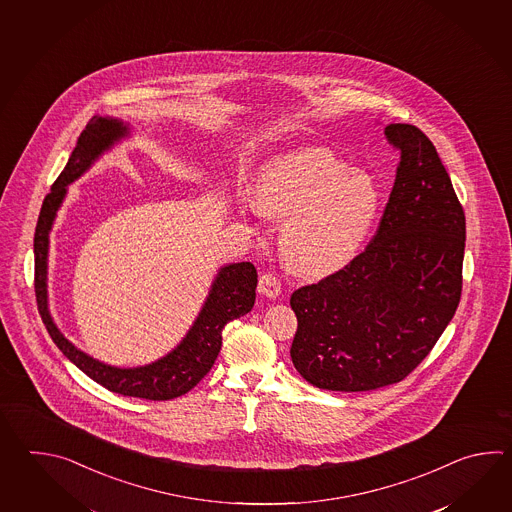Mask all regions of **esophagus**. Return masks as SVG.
<instances>
[{"instance_id":"obj_1","label":"esophagus","mask_w":512,"mask_h":512,"mask_svg":"<svg viewBox=\"0 0 512 512\" xmlns=\"http://www.w3.org/2000/svg\"><path fill=\"white\" fill-rule=\"evenodd\" d=\"M258 293L267 296V298H278L282 293V285L280 280L272 274V272H263L260 276V282H258Z\"/></svg>"}]
</instances>
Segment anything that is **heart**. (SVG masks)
Instances as JSON below:
<instances>
[{
  "label": "heart",
  "instance_id": "1",
  "mask_svg": "<svg viewBox=\"0 0 512 512\" xmlns=\"http://www.w3.org/2000/svg\"><path fill=\"white\" fill-rule=\"evenodd\" d=\"M254 208L285 219L283 260L304 276H327L353 260L381 214L382 190L373 175L351 168L324 148L289 153L256 175Z\"/></svg>",
  "mask_w": 512,
  "mask_h": 512
}]
</instances>
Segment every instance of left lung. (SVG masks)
Returning a JSON list of instances; mask_svg holds the SVG:
<instances>
[{
  "mask_svg": "<svg viewBox=\"0 0 512 512\" xmlns=\"http://www.w3.org/2000/svg\"><path fill=\"white\" fill-rule=\"evenodd\" d=\"M384 135L401 155L377 234L340 271L294 291V368L316 388L370 392L403 381L456 313L465 212L432 141L412 124Z\"/></svg>",
  "mask_w": 512,
  "mask_h": 512,
  "instance_id": "left-lung-1",
  "label": "left lung"
}]
</instances>
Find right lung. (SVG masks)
Wrapping results in <instances>:
<instances>
[{
  "label": "right lung",
  "instance_id": "obj_1",
  "mask_svg": "<svg viewBox=\"0 0 512 512\" xmlns=\"http://www.w3.org/2000/svg\"><path fill=\"white\" fill-rule=\"evenodd\" d=\"M130 135V126L119 119L93 117L86 130L80 133L77 146L67 161L64 172L58 175L51 192L45 196L34 232V291L38 311L49 335L58 349L89 379L106 390L126 397L148 401H170L190 392L207 375L218 359L221 331L240 316L247 315L256 300L258 272L251 261L230 263L221 267L212 282L205 304L186 337L163 359L139 368H115L89 357L71 344L56 327L47 304V256L49 232L53 229L56 212L67 194V185L77 181L104 152L120 139Z\"/></svg>",
  "mask_w": 512,
  "mask_h": 512
}]
</instances>
